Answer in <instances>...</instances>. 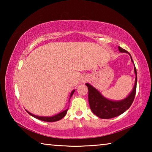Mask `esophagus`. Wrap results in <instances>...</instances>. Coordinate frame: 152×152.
I'll return each mask as SVG.
<instances>
[{
    "instance_id": "1",
    "label": "esophagus",
    "mask_w": 152,
    "mask_h": 152,
    "mask_svg": "<svg viewBox=\"0 0 152 152\" xmlns=\"http://www.w3.org/2000/svg\"><path fill=\"white\" fill-rule=\"evenodd\" d=\"M86 81H88V78H87L86 77H83V78L82 79V82L84 83V82H86Z\"/></svg>"
}]
</instances>
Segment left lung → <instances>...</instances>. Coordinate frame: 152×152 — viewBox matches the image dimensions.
I'll list each match as a JSON object with an SVG mask.
<instances>
[{"mask_svg":"<svg viewBox=\"0 0 152 152\" xmlns=\"http://www.w3.org/2000/svg\"><path fill=\"white\" fill-rule=\"evenodd\" d=\"M119 50L120 52L127 53V51L119 46ZM131 60L133 61L132 58H131ZM134 71L136 78L135 86L133 87V91L126 99L120 101H112L105 99L94 87H92L88 83L86 84V85L88 86V102L90 107L95 115L101 119H111V118L121 115L131 107L134 101L136 93V87H137V71H136L135 65Z\"/></svg>","mask_w":152,"mask_h":152,"instance_id":"1","label":"left lung"}]
</instances>
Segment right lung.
Segmentation results:
<instances>
[{"mask_svg": "<svg viewBox=\"0 0 152 152\" xmlns=\"http://www.w3.org/2000/svg\"><path fill=\"white\" fill-rule=\"evenodd\" d=\"M74 92V91H73L72 92H71L70 98H71ZM67 111H68V109L64 110V111L61 112L60 113H59V114L56 115L53 117H39V116H36V115H33V114H31V113H30L29 112H28V111H27V113H29V115H31V116L36 118V119H37L43 121H47V122H54V121H59V120L62 119V118L66 115Z\"/></svg>", "mask_w": 152, "mask_h": 152, "instance_id": "obj_1", "label": "right lung"}]
</instances>
